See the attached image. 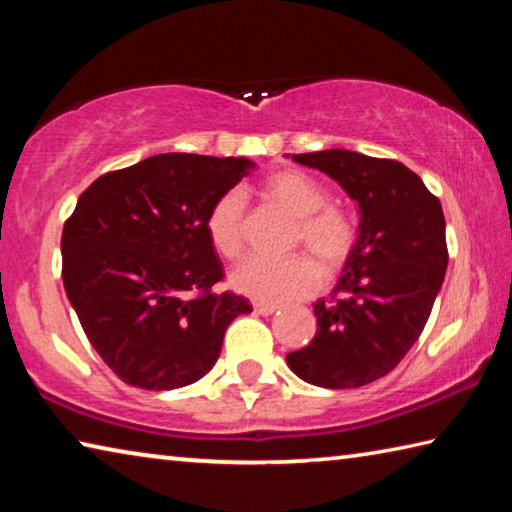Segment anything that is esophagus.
Segmentation results:
<instances>
[{"mask_svg":"<svg viewBox=\"0 0 512 512\" xmlns=\"http://www.w3.org/2000/svg\"><path fill=\"white\" fill-rule=\"evenodd\" d=\"M253 309L257 311V314H262V316H271V314H275V311H277V305H271V302H255Z\"/></svg>","mask_w":512,"mask_h":512,"instance_id":"obj_1","label":"esophagus"}]
</instances>
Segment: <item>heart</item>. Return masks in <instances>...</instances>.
Returning a JSON list of instances; mask_svg holds the SVG:
<instances>
[{
    "label": "heart",
    "mask_w": 512,
    "mask_h": 512,
    "mask_svg": "<svg viewBox=\"0 0 512 512\" xmlns=\"http://www.w3.org/2000/svg\"><path fill=\"white\" fill-rule=\"evenodd\" d=\"M266 201L296 216L289 248H302L316 259L320 271L336 273L357 244V223L329 203L327 189L307 173L287 169L268 176L262 185ZM205 232L223 259H237L246 244V203L237 189L214 198L205 216ZM232 289L259 302L305 298L318 287V268L307 255L282 259L248 257L230 273Z\"/></svg>",
    "instance_id": "heart-1"
}]
</instances>
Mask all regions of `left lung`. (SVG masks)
Here are the masks:
<instances>
[{
  "label": "left lung",
  "instance_id": "1",
  "mask_svg": "<svg viewBox=\"0 0 512 512\" xmlns=\"http://www.w3.org/2000/svg\"><path fill=\"white\" fill-rule=\"evenodd\" d=\"M293 160L334 178L361 221L339 282L314 305L316 336L287 363L307 384L366 386L388 375L427 325L449 259L443 207L397 160L345 149Z\"/></svg>",
  "mask_w": 512,
  "mask_h": 512
}]
</instances>
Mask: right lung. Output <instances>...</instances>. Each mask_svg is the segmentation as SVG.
Returning <instances> with one entry per match:
<instances>
[{
  "label": "right lung",
  "mask_w": 512,
  "mask_h": 512,
  "mask_svg": "<svg viewBox=\"0 0 512 512\" xmlns=\"http://www.w3.org/2000/svg\"><path fill=\"white\" fill-rule=\"evenodd\" d=\"M248 158L160 153L103 173L65 221V293L92 348L126 384L171 391L201 379L244 296L214 293L223 264L205 232L214 198Z\"/></svg>",
  "instance_id": "obj_1"
}]
</instances>
